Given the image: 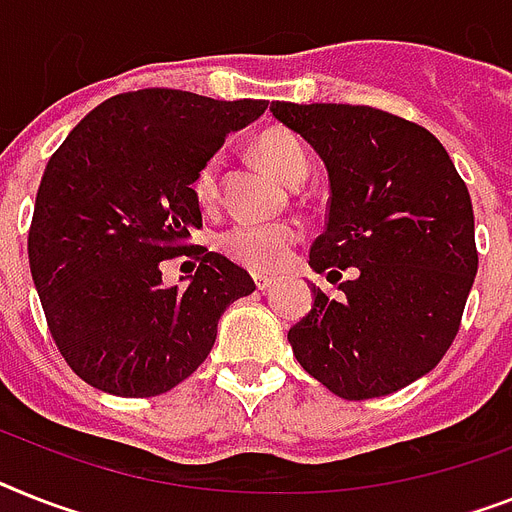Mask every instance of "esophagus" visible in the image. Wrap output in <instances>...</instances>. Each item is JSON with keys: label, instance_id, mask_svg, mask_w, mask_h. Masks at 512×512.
Returning <instances> with one entry per match:
<instances>
[{"label": "esophagus", "instance_id": "1", "mask_svg": "<svg viewBox=\"0 0 512 512\" xmlns=\"http://www.w3.org/2000/svg\"><path fill=\"white\" fill-rule=\"evenodd\" d=\"M253 282H256V287H259L261 293H264V290H269V287L274 285V282L269 280V277H253Z\"/></svg>", "mask_w": 512, "mask_h": 512}]
</instances>
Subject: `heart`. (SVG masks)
I'll list each match as a JSON object with an SVG mask.
<instances>
[{"mask_svg":"<svg viewBox=\"0 0 512 512\" xmlns=\"http://www.w3.org/2000/svg\"><path fill=\"white\" fill-rule=\"evenodd\" d=\"M256 156L266 170L285 185H301L308 175V156L298 135L287 130H266L256 138ZM219 177L222 159L209 156L193 175V196L204 209L219 201ZM303 230L295 222H274V225H235L219 238V248L235 264L253 274H272L290 261L295 246L301 243Z\"/></svg>","mask_w":512,"mask_h":512,"instance_id":"obj_1","label":"heart"}]
</instances>
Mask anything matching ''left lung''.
I'll list each match as a JSON object with an SVG mask.
<instances>
[{
    "mask_svg": "<svg viewBox=\"0 0 512 512\" xmlns=\"http://www.w3.org/2000/svg\"><path fill=\"white\" fill-rule=\"evenodd\" d=\"M329 175L327 227L308 264L353 280L287 332L314 379L345 400L382 398L442 361L479 269L474 206L445 146L416 122L356 104L272 101Z\"/></svg>",
    "mask_w": 512,
    "mask_h": 512,
    "instance_id": "left-lung-1",
    "label": "left lung"
}]
</instances>
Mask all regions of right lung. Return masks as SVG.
I'll return each mask as SVG.
<instances>
[{"label":"right lung","mask_w":512,"mask_h":512,"mask_svg":"<svg viewBox=\"0 0 512 512\" xmlns=\"http://www.w3.org/2000/svg\"><path fill=\"white\" fill-rule=\"evenodd\" d=\"M264 109V99L128 91L88 112L52 154L28 259L49 332L83 382L120 398L172 390L206 361L225 308L256 290L227 256L190 246L201 227L190 185L227 133ZM183 252L197 274L167 288L161 261Z\"/></svg>","instance_id":"add662e5"}]
</instances>
